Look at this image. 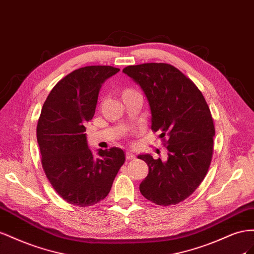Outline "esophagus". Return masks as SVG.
<instances>
[{
  "mask_svg": "<svg viewBox=\"0 0 254 254\" xmlns=\"http://www.w3.org/2000/svg\"><path fill=\"white\" fill-rule=\"evenodd\" d=\"M126 156H127V159H133V158H135L136 156H135V154L134 153H132V152H129V151H127V153H126Z\"/></svg>",
  "mask_w": 254,
  "mask_h": 254,
  "instance_id": "obj_1",
  "label": "esophagus"
}]
</instances>
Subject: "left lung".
Instances as JSON below:
<instances>
[{
    "mask_svg": "<svg viewBox=\"0 0 254 254\" xmlns=\"http://www.w3.org/2000/svg\"><path fill=\"white\" fill-rule=\"evenodd\" d=\"M139 84L152 114L153 132H161L168 158L138 157L149 166L141 194L157 205H176L197 190L212 162L215 127L206 101L191 79L175 66L147 63L122 70Z\"/></svg>",
    "mask_w": 254,
    "mask_h": 254,
    "instance_id": "8db88e82",
    "label": "left lung"
}]
</instances>
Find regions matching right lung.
I'll return each instance as SVG.
<instances>
[{
  "instance_id": "obj_1",
  "label": "right lung",
  "mask_w": 254,
  "mask_h": 254,
  "mask_svg": "<svg viewBox=\"0 0 254 254\" xmlns=\"http://www.w3.org/2000/svg\"><path fill=\"white\" fill-rule=\"evenodd\" d=\"M119 70L78 68L63 77L43 103L36 129L41 165L55 191L70 204L86 207L103 200L125 164V152L117 147L93 156L84 134L95 115L101 85Z\"/></svg>"
}]
</instances>
